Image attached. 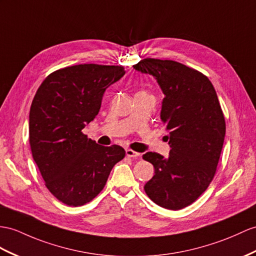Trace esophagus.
<instances>
[{
	"label": "esophagus",
	"mask_w": 256,
	"mask_h": 256,
	"mask_svg": "<svg viewBox=\"0 0 256 256\" xmlns=\"http://www.w3.org/2000/svg\"><path fill=\"white\" fill-rule=\"evenodd\" d=\"M126 155L128 158H138L140 156V153L136 152V151H132V150L130 148H127L126 150Z\"/></svg>",
	"instance_id": "obj_1"
}]
</instances>
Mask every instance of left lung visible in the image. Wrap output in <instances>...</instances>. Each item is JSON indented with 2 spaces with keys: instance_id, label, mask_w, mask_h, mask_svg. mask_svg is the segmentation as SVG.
Instances as JSON below:
<instances>
[{
  "instance_id": "1",
  "label": "left lung",
  "mask_w": 256,
  "mask_h": 256,
  "mask_svg": "<svg viewBox=\"0 0 256 256\" xmlns=\"http://www.w3.org/2000/svg\"><path fill=\"white\" fill-rule=\"evenodd\" d=\"M134 68L152 74L164 93L160 120L172 148L167 158L155 152L143 154L155 170L144 191L160 206L182 210L194 202L215 176L226 134L225 117L213 84L202 72L158 58H144Z\"/></svg>"
}]
</instances>
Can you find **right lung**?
<instances>
[{
  "mask_svg": "<svg viewBox=\"0 0 256 256\" xmlns=\"http://www.w3.org/2000/svg\"><path fill=\"white\" fill-rule=\"evenodd\" d=\"M124 72L122 66L98 64L60 68L43 80L31 103V153L48 191L70 206L92 201L126 155L122 146H98L82 132L105 90Z\"/></svg>",
  "mask_w": 256,
  "mask_h": 256,
  "instance_id": "1",
  "label": "right lung"
}]
</instances>
